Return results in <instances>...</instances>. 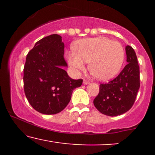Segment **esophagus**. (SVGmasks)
Segmentation results:
<instances>
[{
	"mask_svg": "<svg viewBox=\"0 0 155 155\" xmlns=\"http://www.w3.org/2000/svg\"><path fill=\"white\" fill-rule=\"evenodd\" d=\"M83 83H84V84H88L90 83V81H89L87 79H84Z\"/></svg>",
	"mask_w": 155,
	"mask_h": 155,
	"instance_id": "34e87169",
	"label": "esophagus"
}]
</instances>
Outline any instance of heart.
I'll use <instances>...</instances> for the list:
<instances>
[{
	"instance_id": "heart-1",
	"label": "heart",
	"mask_w": 155,
	"mask_h": 155,
	"mask_svg": "<svg viewBox=\"0 0 155 155\" xmlns=\"http://www.w3.org/2000/svg\"><path fill=\"white\" fill-rule=\"evenodd\" d=\"M74 52L68 55L69 64L82 70L89 63L90 74L96 79L107 80L118 74L124 60V49L120 42L106 37L84 38L73 45Z\"/></svg>"
}]
</instances>
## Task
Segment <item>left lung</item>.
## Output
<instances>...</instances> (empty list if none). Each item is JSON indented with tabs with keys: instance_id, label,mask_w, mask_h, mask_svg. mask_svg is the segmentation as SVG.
<instances>
[{
	"instance_id": "left-lung-1",
	"label": "left lung",
	"mask_w": 155,
	"mask_h": 155,
	"mask_svg": "<svg viewBox=\"0 0 155 155\" xmlns=\"http://www.w3.org/2000/svg\"><path fill=\"white\" fill-rule=\"evenodd\" d=\"M127 64L120 74L108 83L100 84L94 99L95 108L103 114L114 117L129 111L140 87V70L137 56L130 46L125 47Z\"/></svg>"
}]
</instances>
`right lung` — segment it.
Instances as JSON below:
<instances>
[{
	"label": "right lung",
	"mask_w": 155,
	"mask_h": 155,
	"mask_svg": "<svg viewBox=\"0 0 155 155\" xmlns=\"http://www.w3.org/2000/svg\"><path fill=\"white\" fill-rule=\"evenodd\" d=\"M60 35L44 37L28 52L24 66V91L37 111L55 114L62 111L71 98L73 90L82 79H73L62 66H67Z\"/></svg>",
	"instance_id": "1"
}]
</instances>
